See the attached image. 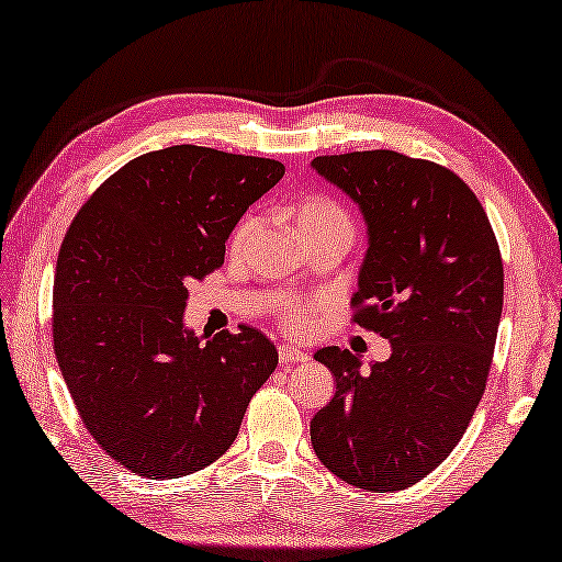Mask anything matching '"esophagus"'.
I'll list each match as a JSON object with an SVG mask.
<instances>
[{"mask_svg": "<svg viewBox=\"0 0 562 562\" xmlns=\"http://www.w3.org/2000/svg\"><path fill=\"white\" fill-rule=\"evenodd\" d=\"M278 352H280V364H300L308 360V357L300 348H294V345H280Z\"/></svg>", "mask_w": 562, "mask_h": 562, "instance_id": "esophagus-1", "label": "esophagus"}]
</instances>
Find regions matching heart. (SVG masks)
<instances>
[{"label": "heart", "mask_w": 562, "mask_h": 562, "mask_svg": "<svg viewBox=\"0 0 562 562\" xmlns=\"http://www.w3.org/2000/svg\"><path fill=\"white\" fill-rule=\"evenodd\" d=\"M258 226H260V220L256 217V214H248V217H244L232 236V248L244 250L250 238H254V234L258 232ZM296 226H300V234L328 229V226H348V229H352L348 212H345L336 200L321 198V195H312V198L300 202V207H296ZM290 324L294 328H306L308 314L304 312V308H296V312L290 316Z\"/></svg>", "instance_id": "obj_1"}]
</instances>
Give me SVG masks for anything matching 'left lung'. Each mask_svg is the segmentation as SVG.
Instances as JSON below:
<instances>
[{"label":"left lung","mask_w":562,"mask_h":562,"mask_svg":"<svg viewBox=\"0 0 562 562\" xmlns=\"http://www.w3.org/2000/svg\"><path fill=\"white\" fill-rule=\"evenodd\" d=\"M312 169L362 212L355 324L391 342L369 372L336 345L314 355L336 396L314 415L312 447L345 483L405 491L449 457L483 398L503 258L479 198L445 166L374 149L316 157Z\"/></svg>","instance_id":"left-lung-1"}]
</instances>
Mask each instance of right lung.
Returning <instances> with one entry per match:
<instances>
[{
  "instance_id": "1",
  "label": "right lung",
  "mask_w": 562,
  "mask_h": 562,
  "mask_svg": "<svg viewBox=\"0 0 562 562\" xmlns=\"http://www.w3.org/2000/svg\"><path fill=\"white\" fill-rule=\"evenodd\" d=\"M282 176L274 159L166 147L115 171L71 222L55 357L83 425L133 473L166 481L217 461L278 367L258 328L195 336L183 312L188 282L222 266L238 220Z\"/></svg>"
}]
</instances>
